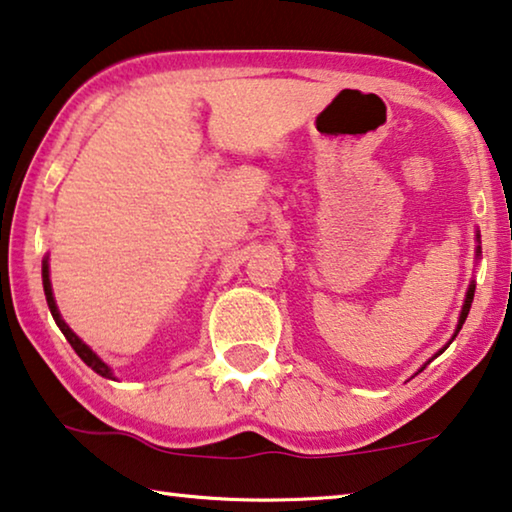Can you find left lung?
Here are the masks:
<instances>
[{"instance_id": "8db88e82", "label": "left lung", "mask_w": 512, "mask_h": 512, "mask_svg": "<svg viewBox=\"0 0 512 512\" xmlns=\"http://www.w3.org/2000/svg\"><path fill=\"white\" fill-rule=\"evenodd\" d=\"M476 238H481V235H478L476 233ZM478 256H481V245H478L476 247V258ZM474 290H476V283L474 281H471L469 283V290H467V295H465V304H462V311H460V320H458V329H455V334H453V338L455 336H458V332H460V329H462V325H465V320H467V316H469V309H471V302H474ZM446 350V348H444ZM444 350H439V352H444ZM439 352H437V355H439ZM435 355V357H437ZM423 368H426V366H423Z\"/></svg>"}]
</instances>
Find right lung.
<instances>
[{
	"label": "right lung",
	"instance_id": "1",
	"mask_svg": "<svg viewBox=\"0 0 512 512\" xmlns=\"http://www.w3.org/2000/svg\"><path fill=\"white\" fill-rule=\"evenodd\" d=\"M43 290H45V300H47V306H50V311H52V318H54V322H57L59 325V329L61 332H64V336L68 338V343L73 345V350L77 352V355H80V359L84 361L86 366L89 368H93V371H96L98 375H102V377H107V380H114V373H112V368H109L105 361H102L96 352H93L89 345H86L80 336H77L73 329H70L66 322H64V318H61V313H59V309H57V302H54V295H52V283H50V265H47V258H43Z\"/></svg>",
	"mask_w": 512,
	"mask_h": 512
}]
</instances>
